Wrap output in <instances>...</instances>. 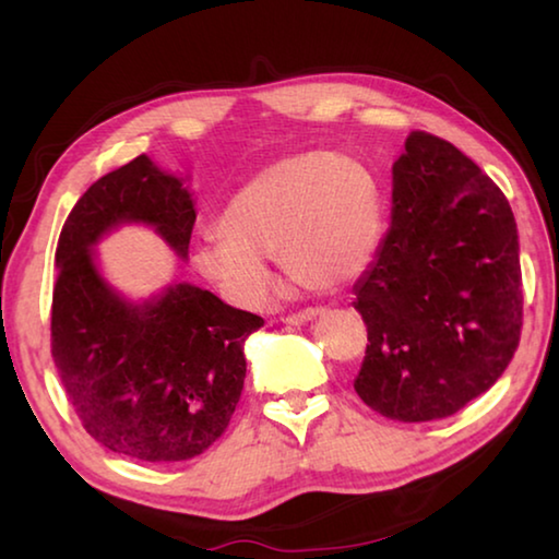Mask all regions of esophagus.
<instances>
[{
	"mask_svg": "<svg viewBox=\"0 0 559 559\" xmlns=\"http://www.w3.org/2000/svg\"><path fill=\"white\" fill-rule=\"evenodd\" d=\"M316 318H318V310H302V313H293L288 318H283V323H288V325H308V323H313Z\"/></svg>",
	"mask_w": 559,
	"mask_h": 559,
	"instance_id": "obj_1",
	"label": "esophagus"
}]
</instances>
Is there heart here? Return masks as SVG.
<instances>
[{
  "label": "heart",
  "mask_w": 559,
  "mask_h": 559,
  "mask_svg": "<svg viewBox=\"0 0 559 559\" xmlns=\"http://www.w3.org/2000/svg\"><path fill=\"white\" fill-rule=\"evenodd\" d=\"M382 197L370 169L333 153H300L259 169L194 246L192 269L226 300L259 308L276 290L269 259L296 286L333 293L355 283L380 249Z\"/></svg>",
  "instance_id": "1"
}]
</instances>
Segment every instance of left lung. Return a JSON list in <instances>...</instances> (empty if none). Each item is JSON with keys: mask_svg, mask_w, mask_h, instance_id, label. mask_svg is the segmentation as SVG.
Returning a JSON list of instances; mask_svg holds the SVG:
<instances>
[{"mask_svg": "<svg viewBox=\"0 0 559 559\" xmlns=\"http://www.w3.org/2000/svg\"><path fill=\"white\" fill-rule=\"evenodd\" d=\"M392 224L353 306L367 325L355 392L396 421L456 414L506 372L523 328L515 216L447 140L414 130L392 165Z\"/></svg>", "mask_w": 559, "mask_h": 559, "instance_id": "obj_1", "label": "left lung"}]
</instances>
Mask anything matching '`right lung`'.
I'll list each match as a JSON object with an SVG mask.
<instances>
[{
    "instance_id": "right-lung-1",
    "label": "right lung",
    "mask_w": 559,
    "mask_h": 559,
    "mask_svg": "<svg viewBox=\"0 0 559 559\" xmlns=\"http://www.w3.org/2000/svg\"><path fill=\"white\" fill-rule=\"evenodd\" d=\"M194 219L185 179L140 155L88 187L56 246V370L83 429L120 456L150 463L200 456L239 404L243 343L263 320L192 283L132 300L98 263L96 243L122 224L150 226L187 261Z\"/></svg>"
}]
</instances>
